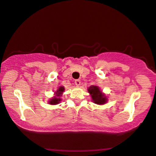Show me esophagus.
I'll list each match as a JSON object with an SVG mask.
<instances>
[{"label":"esophagus","mask_w":156,"mask_h":156,"mask_svg":"<svg viewBox=\"0 0 156 156\" xmlns=\"http://www.w3.org/2000/svg\"><path fill=\"white\" fill-rule=\"evenodd\" d=\"M75 84H76L77 86H79L80 85V80L79 79L75 80Z\"/></svg>","instance_id":"obj_1"}]
</instances>
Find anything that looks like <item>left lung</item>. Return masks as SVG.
I'll use <instances>...</instances> for the list:
<instances>
[{
    "mask_svg": "<svg viewBox=\"0 0 156 156\" xmlns=\"http://www.w3.org/2000/svg\"><path fill=\"white\" fill-rule=\"evenodd\" d=\"M88 90V93L91 95L93 101H94L95 104H104L106 103V101H107L105 96L102 94L101 91L99 90V88H98L97 86H90Z\"/></svg>",
    "mask_w": 156,
    "mask_h": 156,
    "instance_id": "obj_1",
    "label": "left lung"
}]
</instances>
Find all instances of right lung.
<instances>
[{"label": "right lung", "mask_w": 156, "mask_h": 156, "mask_svg": "<svg viewBox=\"0 0 156 156\" xmlns=\"http://www.w3.org/2000/svg\"><path fill=\"white\" fill-rule=\"evenodd\" d=\"M64 87H62L60 86V88H58V90H57L56 93V96H55L54 98H52V99L50 101V104H53V105H55V104H58L60 103V101H61L60 96H61V94H62V92L64 91Z\"/></svg>", "instance_id": "add662e5"}]
</instances>
